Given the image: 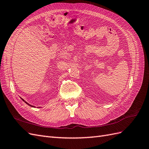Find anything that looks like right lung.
I'll use <instances>...</instances> for the list:
<instances>
[{
	"mask_svg": "<svg viewBox=\"0 0 149 149\" xmlns=\"http://www.w3.org/2000/svg\"><path fill=\"white\" fill-rule=\"evenodd\" d=\"M21 99H22V98H21ZM22 100H23V101H24V102H25V103H26V104H28V105H29V106H31V107H34V106H31V105H30V104H29V103H28V102H26V101H24V100H23V99H22Z\"/></svg>",
	"mask_w": 149,
	"mask_h": 149,
	"instance_id": "add662e5",
	"label": "right lung"
}]
</instances>
